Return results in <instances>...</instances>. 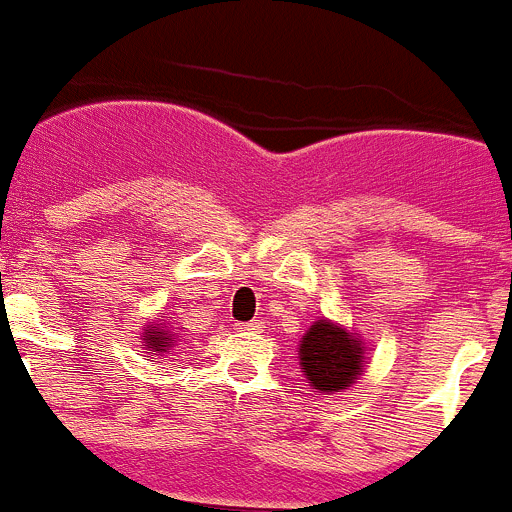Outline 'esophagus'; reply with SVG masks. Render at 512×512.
Listing matches in <instances>:
<instances>
[{"label":"esophagus","mask_w":512,"mask_h":512,"mask_svg":"<svg viewBox=\"0 0 512 512\" xmlns=\"http://www.w3.org/2000/svg\"><path fill=\"white\" fill-rule=\"evenodd\" d=\"M238 332H261V322L259 320H251V322H241L236 325Z\"/></svg>","instance_id":"esophagus-1"}]
</instances>
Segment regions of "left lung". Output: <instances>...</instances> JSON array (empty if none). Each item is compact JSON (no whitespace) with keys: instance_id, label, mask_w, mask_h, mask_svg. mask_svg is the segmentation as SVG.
Listing matches in <instances>:
<instances>
[{"instance_id":"8db88e82","label":"left lung","mask_w":512,"mask_h":512,"mask_svg":"<svg viewBox=\"0 0 512 512\" xmlns=\"http://www.w3.org/2000/svg\"><path fill=\"white\" fill-rule=\"evenodd\" d=\"M299 365L314 391L337 393L363 375V340L335 322L317 320L299 340Z\"/></svg>"}]
</instances>
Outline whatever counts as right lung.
<instances>
[{
	"instance_id": "add662e5",
	"label": "right lung",
	"mask_w": 512,
	"mask_h": 512,
	"mask_svg": "<svg viewBox=\"0 0 512 512\" xmlns=\"http://www.w3.org/2000/svg\"><path fill=\"white\" fill-rule=\"evenodd\" d=\"M142 340L147 342V350L157 353H167L175 342V335H170V330H162V327H154V330H144Z\"/></svg>"
}]
</instances>
